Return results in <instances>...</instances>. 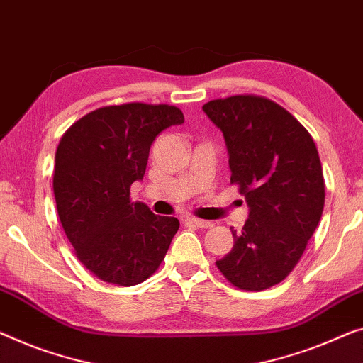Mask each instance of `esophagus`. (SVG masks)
<instances>
[{"label": "esophagus", "instance_id": "esophagus-1", "mask_svg": "<svg viewBox=\"0 0 363 363\" xmlns=\"http://www.w3.org/2000/svg\"><path fill=\"white\" fill-rule=\"evenodd\" d=\"M187 221H189V223H191V225H194V226H199V228H212V226H213L212 221H208V220H200V218H189Z\"/></svg>", "mask_w": 363, "mask_h": 363}]
</instances>
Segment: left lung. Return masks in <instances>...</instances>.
I'll return each instance as SVG.
<instances>
[{"mask_svg": "<svg viewBox=\"0 0 363 363\" xmlns=\"http://www.w3.org/2000/svg\"><path fill=\"white\" fill-rule=\"evenodd\" d=\"M225 135L231 184L250 205L233 247L216 267L240 290L261 291L295 269L324 208V176L310 132L279 106L256 94L203 104Z\"/></svg>", "mask_w": 363, "mask_h": 363, "instance_id": "1", "label": "left lung"}]
</instances>
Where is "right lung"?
Returning <instances> with one entry per match:
<instances>
[{
  "mask_svg": "<svg viewBox=\"0 0 363 363\" xmlns=\"http://www.w3.org/2000/svg\"><path fill=\"white\" fill-rule=\"evenodd\" d=\"M184 122L176 106L127 102L86 113L63 133L53 167V194L78 261L102 282L132 286L151 277L179 230L174 216L132 202L150 147Z\"/></svg>",
  "mask_w": 363,
  "mask_h": 363,
  "instance_id": "obj_1",
  "label": "right lung"
}]
</instances>
